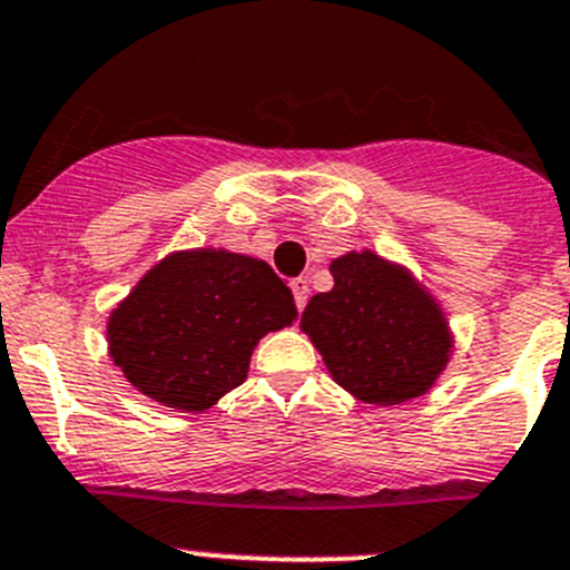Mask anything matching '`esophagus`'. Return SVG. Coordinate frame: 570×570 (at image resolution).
Wrapping results in <instances>:
<instances>
[{
    "label": "esophagus",
    "mask_w": 570,
    "mask_h": 570,
    "mask_svg": "<svg viewBox=\"0 0 570 570\" xmlns=\"http://www.w3.org/2000/svg\"><path fill=\"white\" fill-rule=\"evenodd\" d=\"M291 291H294L296 307H299V311H305L307 294H311V288H307V279H305V276H296V279H291Z\"/></svg>",
    "instance_id": "esophagus-1"
}]
</instances>
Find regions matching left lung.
I'll return each mask as SVG.
<instances>
[{
  "label": "left lung",
  "mask_w": 570,
  "mask_h": 570,
  "mask_svg": "<svg viewBox=\"0 0 570 570\" xmlns=\"http://www.w3.org/2000/svg\"><path fill=\"white\" fill-rule=\"evenodd\" d=\"M333 288L302 313L330 377L370 405L425 397L456 350L451 318L409 265L372 248H352L330 263Z\"/></svg>",
  "instance_id": "8db88e82"
}]
</instances>
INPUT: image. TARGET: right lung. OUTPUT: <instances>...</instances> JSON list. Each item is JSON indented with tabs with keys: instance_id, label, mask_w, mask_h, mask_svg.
<instances>
[{
	"instance_id": "obj_1",
	"label": "right lung",
	"mask_w": 570,
	"mask_h": 570,
	"mask_svg": "<svg viewBox=\"0 0 570 570\" xmlns=\"http://www.w3.org/2000/svg\"><path fill=\"white\" fill-rule=\"evenodd\" d=\"M296 316L294 294L265 259L181 248L108 313V357L148 400L200 414L246 381L259 338Z\"/></svg>"
}]
</instances>
